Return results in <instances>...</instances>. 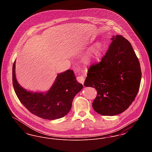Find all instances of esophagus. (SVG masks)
<instances>
[{
    "label": "esophagus",
    "instance_id": "esophagus-1",
    "mask_svg": "<svg viewBox=\"0 0 152 152\" xmlns=\"http://www.w3.org/2000/svg\"><path fill=\"white\" fill-rule=\"evenodd\" d=\"M84 77L82 76H79L77 77V81L80 83H81L83 85H84Z\"/></svg>",
    "mask_w": 152,
    "mask_h": 152
}]
</instances>
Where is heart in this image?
I'll use <instances>...</instances> for the list:
<instances>
[{
    "instance_id": "1",
    "label": "heart",
    "mask_w": 152,
    "mask_h": 152,
    "mask_svg": "<svg viewBox=\"0 0 152 152\" xmlns=\"http://www.w3.org/2000/svg\"><path fill=\"white\" fill-rule=\"evenodd\" d=\"M97 48H99V47H100V45H99V44H97Z\"/></svg>"
}]
</instances>
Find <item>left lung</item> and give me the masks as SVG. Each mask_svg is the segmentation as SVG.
Returning <instances> with one entry per match:
<instances>
[{
	"label": "left lung",
	"instance_id": "left-lung-1",
	"mask_svg": "<svg viewBox=\"0 0 152 152\" xmlns=\"http://www.w3.org/2000/svg\"><path fill=\"white\" fill-rule=\"evenodd\" d=\"M107 52L88 69L84 86L97 92L92 103L103 116H115L129 108L138 94L141 71L130 42L119 35L113 36Z\"/></svg>",
	"mask_w": 152,
	"mask_h": 152
}]
</instances>
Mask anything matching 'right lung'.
I'll return each instance as SVG.
<instances>
[{
    "label": "right lung",
    "mask_w": 152,
    "mask_h": 152,
    "mask_svg": "<svg viewBox=\"0 0 152 152\" xmlns=\"http://www.w3.org/2000/svg\"><path fill=\"white\" fill-rule=\"evenodd\" d=\"M15 60L12 67V83L15 94L29 112L42 118L55 120L65 116L71 110L76 94L83 85L76 80L72 70L58 74L50 89L45 94L29 92L22 88L15 76Z\"/></svg>",
    "instance_id": "right-lung-1"
}]
</instances>
